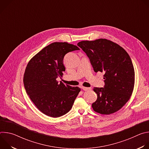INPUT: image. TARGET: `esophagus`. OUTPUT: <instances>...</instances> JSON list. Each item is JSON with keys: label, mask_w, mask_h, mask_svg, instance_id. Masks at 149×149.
Segmentation results:
<instances>
[{"label": "esophagus", "mask_w": 149, "mask_h": 149, "mask_svg": "<svg viewBox=\"0 0 149 149\" xmlns=\"http://www.w3.org/2000/svg\"><path fill=\"white\" fill-rule=\"evenodd\" d=\"M81 88H82L84 91H88V90H91V88L84 87H81Z\"/></svg>", "instance_id": "34e87169"}]
</instances>
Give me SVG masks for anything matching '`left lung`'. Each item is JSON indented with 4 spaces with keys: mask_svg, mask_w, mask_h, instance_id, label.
I'll use <instances>...</instances> for the list:
<instances>
[{
    "mask_svg": "<svg viewBox=\"0 0 149 149\" xmlns=\"http://www.w3.org/2000/svg\"><path fill=\"white\" fill-rule=\"evenodd\" d=\"M88 57L95 72L104 75V87H94L97 99L93 110L102 114L119 110L129 101L134 85V70L132 59L122 47L106 39L83 40L78 43Z\"/></svg>",
    "mask_w": 149,
    "mask_h": 149,
    "instance_id": "left-lung-1",
    "label": "left lung"
}]
</instances>
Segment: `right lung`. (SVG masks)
Segmentation results:
<instances>
[{
	"label": "right lung",
	"mask_w": 149,
	"mask_h": 149,
	"mask_svg": "<svg viewBox=\"0 0 149 149\" xmlns=\"http://www.w3.org/2000/svg\"><path fill=\"white\" fill-rule=\"evenodd\" d=\"M79 49L67 42H54L28 62L24 76V87L36 107L45 115L59 117L71 109L81 89L59 83L56 78L65 71L64 56Z\"/></svg>",
	"instance_id": "obj_1"
}]
</instances>
